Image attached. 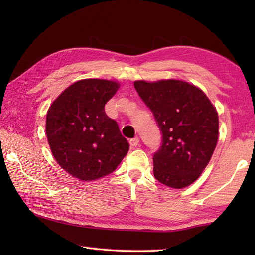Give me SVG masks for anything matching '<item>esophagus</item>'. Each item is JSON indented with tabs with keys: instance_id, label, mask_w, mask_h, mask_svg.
I'll return each mask as SVG.
<instances>
[{
	"instance_id": "34e87169",
	"label": "esophagus",
	"mask_w": 255,
	"mask_h": 255,
	"mask_svg": "<svg viewBox=\"0 0 255 255\" xmlns=\"http://www.w3.org/2000/svg\"><path fill=\"white\" fill-rule=\"evenodd\" d=\"M139 141H140V140H139V138H138V137H136V138H132V139L129 140V144H130V147H131V148H136L137 145L139 144Z\"/></svg>"
}]
</instances>
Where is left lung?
<instances>
[{
	"instance_id": "obj_1",
	"label": "left lung",
	"mask_w": 255,
	"mask_h": 255,
	"mask_svg": "<svg viewBox=\"0 0 255 255\" xmlns=\"http://www.w3.org/2000/svg\"><path fill=\"white\" fill-rule=\"evenodd\" d=\"M133 85L162 133V145L153 154L154 177L172 188L191 185L217 144V111L202 90L185 81H134Z\"/></svg>"
}]
</instances>
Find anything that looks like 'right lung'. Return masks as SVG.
Instances as JSON below:
<instances>
[{
  "instance_id": "add662e5",
  "label": "right lung",
  "mask_w": 255,
  "mask_h": 255,
  "mask_svg": "<svg viewBox=\"0 0 255 255\" xmlns=\"http://www.w3.org/2000/svg\"><path fill=\"white\" fill-rule=\"evenodd\" d=\"M119 89L115 81L85 79L70 85L53 101L46 133L58 164L81 181L111 174L126 156L129 143L105 104Z\"/></svg>"
}]
</instances>
